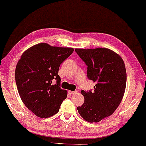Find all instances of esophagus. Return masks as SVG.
Segmentation results:
<instances>
[{"mask_svg":"<svg viewBox=\"0 0 146 146\" xmlns=\"http://www.w3.org/2000/svg\"><path fill=\"white\" fill-rule=\"evenodd\" d=\"M68 93L70 94V95H74L76 93V91H68Z\"/></svg>","mask_w":146,"mask_h":146,"instance_id":"esophagus-1","label":"esophagus"}]
</instances>
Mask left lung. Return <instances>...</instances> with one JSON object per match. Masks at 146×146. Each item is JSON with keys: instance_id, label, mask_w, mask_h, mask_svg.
I'll return each mask as SVG.
<instances>
[{"instance_id": "8db88e82", "label": "left lung", "mask_w": 146, "mask_h": 146, "mask_svg": "<svg viewBox=\"0 0 146 146\" xmlns=\"http://www.w3.org/2000/svg\"><path fill=\"white\" fill-rule=\"evenodd\" d=\"M87 66L89 80L96 83L94 91L81 93L85 100L77 108L80 115L89 123H98L111 115L123 99L127 83L124 61L110 49H75Z\"/></svg>"}]
</instances>
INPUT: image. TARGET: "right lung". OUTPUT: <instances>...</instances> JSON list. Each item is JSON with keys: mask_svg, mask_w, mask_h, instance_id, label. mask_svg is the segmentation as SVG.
<instances>
[{"mask_svg": "<svg viewBox=\"0 0 146 146\" xmlns=\"http://www.w3.org/2000/svg\"><path fill=\"white\" fill-rule=\"evenodd\" d=\"M72 48L40 43L27 49L17 62L15 78L21 100L38 117L48 118L59 110L67 96L60 87V64L73 53ZM56 80V84L52 82Z\"/></svg>", "mask_w": 146, "mask_h": 146, "instance_id": "add662e5", "label": "right lung"}]
</instances>
